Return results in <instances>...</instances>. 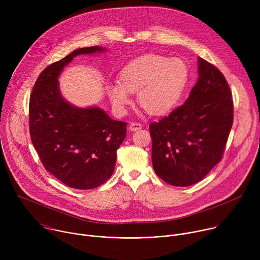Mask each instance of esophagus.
<instances>
[{
	"mask_svg": "<svg viewBox=\"0 0 260 260\" xmlns=\"http://www.w3.org/2000/svg\"><path fill=\"white\" fill-rule=\"evenodd\" d=\"M140 128H142V124H141L140 122H132V123L129 124V129L133 131V132L138 131V129H140Z\"/></svg>",
	"mask_w": 260,
	"mask_h": 260,
	"instance_id": "34e87169",
	"label": "esophagus"
}]
</instances>
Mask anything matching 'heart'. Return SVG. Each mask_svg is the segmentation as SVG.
I'll use <instances>...</instances> for the list:
<instances>
[{
    "label": "heart",
    "mask_w": 260,
    "mask_h": 260,
    "mask_svg": "<svg viewBox=\"0 0 260 260\" xmlns=\"http://www.w3.org/2000/svg\"><path fill=\"white\" fill-rule=\"evenodd\" d=\"M189 80V69L181 58L147 54L128 62L119 74V83L108 85V94L117 111L129 104V92H138L140 106L152 115L166 114L178 104Z\"/></svg>",
    "instance_id": "obj_1"
}]
</instances>
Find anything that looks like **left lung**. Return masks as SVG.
I'll list each match as a JSON object with an SVG mask.
<instances>
[{"instance_id": "8db88e82", "label": "left lung", "mask_w": 260, "mask_h": 260, "mask_svg": "<svg viewBox=\"0 0 260 260\" xmlns=\"http://www.w3.org/2000/svg\"><path fill=\"white\" fill-rule=\"evenodd\" d=\"M234 122V102L225 77L199 58V79L188 99L149 125L152 166L173 186H189L221 160Z\"/></svg>"}]
</instances>
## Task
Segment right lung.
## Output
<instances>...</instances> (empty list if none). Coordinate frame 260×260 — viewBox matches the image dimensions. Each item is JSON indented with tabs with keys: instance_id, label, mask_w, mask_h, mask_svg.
I'll list each match as a JSON object with an SVG mask.
<instances>
[{
	"instance_id": "right-lung-1",
	"label": "right lung",
	"mask_w": 260,
	"mask_h": 260,
	"mask_svg": "<svg viewBox=\"0 0 260 260\" xmlns=\"http://www.w3.org/2000/svg\"><path fill=\"white\" fill-rule=\"evenodd\" d=\"M105 51L100 46L74 50L49 64L35 82L28 124L35 149L46 171L67 186L92 189L112 176L126 122L111 119L99 107L78 108L61 96L57 78L80 54Z\"/></svg>"
}]
</instances>
